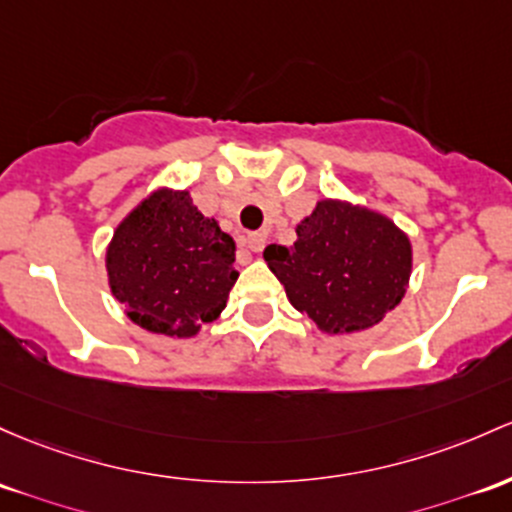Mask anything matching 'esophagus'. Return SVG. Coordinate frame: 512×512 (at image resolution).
Masks as SVG:
<instances>
[{
  "mask_svg": "<svg viewBox=\"0 0 512 512\" xmlns=\"http://www.w3.org/2000/svg\"><path fill=\"white\" fill-rule=\"evenodd\" d=\"M265 243H267V235L265 233H247V238H245V245L250 247L252 252H262V250H265Z\"/></svg>",
  "mask_w": 512,
  "mask_h": 512,
  "instance_id": "obj_1",
  "label": "esophagus"
}]
</instances>
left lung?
Returning a JSON list of instances; mask_svg holds the SVG:
<instances>
[{
  "label": "left lung",
  "mask_w": 512,
  "mask_h": 512,
  "mask_svg": "<svg viewBox=\"0 0 512 512\" xmlns=\"http://www.w3.org/2000/svg\"><path fill=\"white\" fill-rule=\"evenodd\" d=\"M267 267L286 299L320 333L374 328L406 296L413 245L386 213L345 199H320L296 223L294 245H269Z\"/></svg>",
  "instance_id": "1"
}]
</instances>
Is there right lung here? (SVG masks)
Returning a JSON list of instances; mask_svg holds the SVG:
<instances>
[{
  "mask_svg": "<svg viewBox=\"0 0 512 512\" xmlns=\"http://www.w3.org/2000/svg\"><path fill=\"white\" fill-rule=\"evenodd\" d=\"M233 262L235 240L196 209L189 189H153L106 245V279L128 320L179 340L221 316L238 279Z\"/></svg>",
  "mask_w": 512,
  "mask_h": 512,
  "instance_id": "obj_1",
  "label": "right lung"
}]
</instances>
